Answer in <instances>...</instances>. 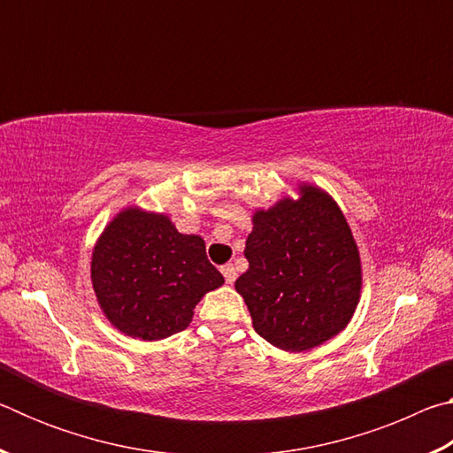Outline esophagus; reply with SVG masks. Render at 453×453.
Instances as JSON below:
<instances>
[{"label":"esophagus","mask_w":453,"mask_h":453,"mask_svg":"<svg viewBox=\"0 0 453 453\" xmlns=\"http://www.w3.org/2000/svg\"><path fill=\"white\" fill-rule=\"evenodd\" d=\"M221 273H224L226 283H234V281H235V278H237V273H235V267H234L232 264H226V265H221Z\"/></svg>","instance_id":"obj_1"}]
</instances>
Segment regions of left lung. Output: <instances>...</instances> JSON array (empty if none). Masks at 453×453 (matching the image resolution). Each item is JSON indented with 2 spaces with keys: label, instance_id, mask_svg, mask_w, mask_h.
Returning a JSON list of instances; mask_svg holds the SVG:
<instances>
[{
  "label": "left lung",
  "instance_id": "left-lung-1",
  "mask_svg": "<svg viewBox=\"0 0 453 453\" xmlns=\"http://www.w3.org/2000/svg\"><path fill=\"white\" fill-rule=\"evenodd\" d=\"M256 210L235 291L272 346L308 351L346 329L362 296V259L348 219L313 183Z\"/></svg>",
  "mask_w": 453,
  "mask_h": 453
}]
</instances>
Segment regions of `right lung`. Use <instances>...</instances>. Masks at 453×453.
Segmentation results:
<instances>
[{
	"instance_id": "right-lung-1",
	"label": "right lung",
	"mask_w": 453,
	"mask_h": 453,
	"mask_svg": "<svg viewBox=\"0 0 453 453\" xmlns=\"http://www.w3.org/2000/svg\"><path fill=\"white\" fill-rule=\"evenodd\" d=\"M91 283L113 327L157 342L186 329L224 275L210 264L202 237L180 234L165 213L129 205L97 237Z\"/></svg>"
}]
</instances>
